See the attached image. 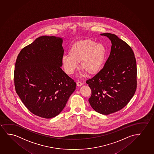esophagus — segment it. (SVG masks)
<instances>
[{
  "mask_svg": "<svg viewBox=\"0 0 154 154\" xmlns=\"http://www.w3.org/2000/svg\"><path fill=\"white\" fill-rule=\"evenodd\" d=\"M82 85V83L80 81H78V82H76V85H77V86H78V87H80L81 85Z\"/></svg>",
  "mask_w": 154,
  "mask_h": 154,
  "instance_id": "esophagus-1",
  "label": "esophagus"
}]
</instances>
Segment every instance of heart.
Listing matches in <instances>:
<instances>
[{"instance_id":"b5f03b06","label":"heart","mask_w":154,"mask_h":154,"mask_svg":"<svg viewBox=\"0 0 154 154\" xmlns=\"http://www.w3.org/2000/svg\"><path fill=\"white\" fill-rule=\"evenodd\" d=\"M69 54L64 55L61 58V64L67 74H73L80 62L83 72L93 75L103 67L106 59V49L103 44L97 43L92 39H84L73 44Z\"/></svg>"}]
</instances>
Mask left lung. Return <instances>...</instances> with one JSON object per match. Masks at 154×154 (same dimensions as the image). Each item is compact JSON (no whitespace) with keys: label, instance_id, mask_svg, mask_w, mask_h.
<instances>
[{"label":"left lung","instance_id":"left-lung-1","mask_svg":"<svg viewBox=\"0 0 154 154\" xmlns=\"http://www.w3.org/2000/svg\"><path fill=\"white\" fill-rule=\"evenodd\" d=\"M111 42L104 66L86 81L92 94L89 101L97 112L108 115L121 110L134 95L137 88L136 61L131 48L111 33L100 34Z\"/></svg>","mask_w":154,"mask_h":154}]
</instances>
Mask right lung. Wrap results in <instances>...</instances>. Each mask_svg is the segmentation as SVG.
I'll return each instance as SVG.
<instances>
[{"instance_id":"obj_1","label":"right lung","mask_w":154,"mask_h":154,"mask_svg":"<svg viewBox=\"0 0 154 154\" xmlns=\"http://www.w3.org/2000/svg\"><path fill=\"white\" fill-rule=\"evenodd\" d=\"M63 38L42 36L23 48L14 71L16 91L26 108L50 119L60 114L76 89L61 69Z\"/></svg>"}]
</instances>
